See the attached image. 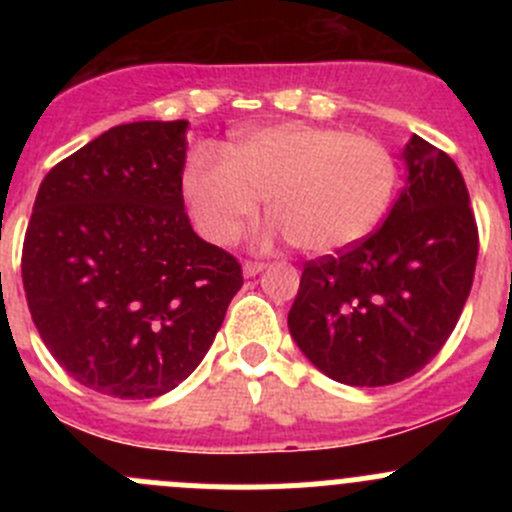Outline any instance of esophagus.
<instances>
[{"mask_svg":"<svg viewBox=\"0 0 512 512\" xmlns=\"http://www.w3.org/2000/svg\"><path fill=\"white\" fill-rule=\"evenodd\" d=\"M265 262H245V265H242V275L247 277V280H250V277H255V275H260L262 270H265Z\"/></svg>","mask_w":512,"mask_h":512,"instance_id":"obj_1","label":"esophagus"}]
</instances>
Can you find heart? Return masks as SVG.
<instances>
[{"label":"heart","instance_id":"heart-1","mask_svg":"<svg viewBox=\"0 0 512 512\" xmlns=\"http://www.w3.org/2000/svg\"><path fill=\"white\" fill-rule=\"evenodd\" d=\"M396 158L381 141L314 123H272L198 146L180 173L190 220L213 245H232L260 215L307 255H332L374 232L396 190Z\"/></svg>","mask_w":512,"mask_h":512}]
</instances>
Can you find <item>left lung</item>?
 <instances>
[{
	"mask_svg": "<svg viewBox=\"0 0 512 512\" xmlns=\"http://www.w3.org/2000/svg\"><path fill=\"white\" fill-rule=\"evenodd\" d=\"M401 160L406 185L384 225L307 262L289 309L294 344L339 384L386 386L421 371L473 285L478 227L461 170L421 136Z\"/></svg>",
	"mask_w": 512,
	"mask_h": 512,
	"instance_id": "1",
	"label": "left lung"
}]
</instances>
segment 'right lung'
Segmentation results:
<instances>
[{
    "label": "right lung",
    "mask_w": 512,
    "mask_h": 512,
    "mask_svg": "<svg viewBox=\"0 0 512 512\" xmlns=\"http://www.w3.org/2000/svg\"><path fill=\"white\" fill-rule=\"evenodd\" d=\"M188 121L108 128L46 173L22 252L29 312L79 384L153 399L188 379L242 287L198 237L180 173Z\"/></svg>",
    "instance_id": "right-lung-1"
}]
</instances>
